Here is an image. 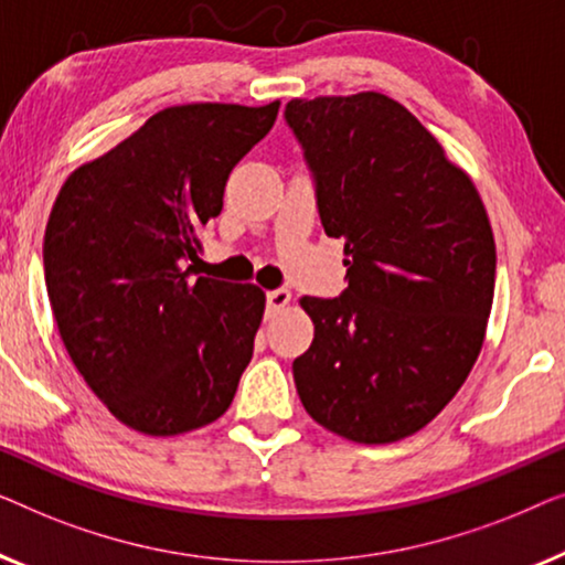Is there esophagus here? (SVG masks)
<instances>
[{"mask_svg":"<svg viewBox=\"0 0 565 565\" xmlns=\"http://www.w3.org/2000/svg\"><path fill=\"white\" fill-rule=\"evenodd\" d=\"M289 301H291V291L289 289L268 291L266 294V312H268V317L279 312V309H284L286 305H289Z\"/></svg>","mask_w":565,"mask_h":565,"instance_id":"obj_1","label":"esophagus"}]
</instances>
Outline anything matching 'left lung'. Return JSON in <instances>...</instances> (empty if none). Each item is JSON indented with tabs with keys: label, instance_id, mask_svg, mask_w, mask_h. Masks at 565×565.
<instances>
[{
	"label": "left lung",
	"instance_id": "8db88e82",
	"mask_svg": "<svg viewBox=\"0 0 565 565\" xmlns=\"http://www.w3.org/2000/svg\"><path fill=\"white\" fill-rule=\"evenodd\" d=\"M286 125L317 212L345 241L348 289L301 297L315 340L294 361L309 417L381 445L440 415L483 345L497 248L483 202L423 122L379 92L291 99Z\"/></svg>",
	"mask_w": 565,
	"mask_h": 565
}]
</instances>
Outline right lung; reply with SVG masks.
<instances>
[{
    "mask_svg": "<svg viewBox=\"0 0 565 565\" xmlns=\"http://www.w3.org/2000/svg\"><path fill=\"white\" fill-rule=\"evenodd\" d=\"M266 107H169L61 186L43 241L45 286L71 361L132 430L204 427L233 402L266 294L192 279L200 233L235 163L266 138Z\"/></svg>",
    "mask_w": 565,
    "mask_h": 565,
    "instance_id": "add662e5",
    "label": "right lung"
}]
</instances>
